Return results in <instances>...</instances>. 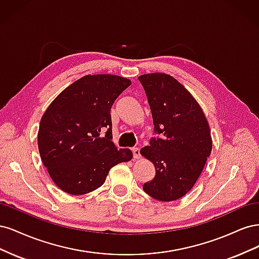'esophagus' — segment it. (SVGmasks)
Returning a JSON list of instances; mask_svg holds the SVG:
<instances>
[{"instance_id":"34e87169","label":"esophagus","mask_w":259,"mask_h":259,"mask_svg":"<svg viewBox=\"0 0 259 259\" xmlns=\"http://www.w3.org/2000/svg\"><path fill=\"white\" fill-rule=\"evenodd\" d=\"M133 155H134V159H139L140 158L139 148H133Z\"/></svg>"}]
</instances>
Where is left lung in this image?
I'll use <instances>...</instances> for the list:
<instances>
[{
    "instance_id": "8db88e82",
    "label": "left lung",
    "mask_w": 259,
    "mask_h": 259,
    "mask_svg": "<svg viewBox=\"0 0 259 259\" xmlns=\"http://www.w3.org/2000/svg\"><path fill=\"white\" fill-rule=\"evenodd\" d=\"M146 92L154 131L140 154L153 163L155 176L144 184V191L155 200L170 202L183 198L197 183L213 142L206 116L183 84L166 73L138 76Z\"/></svg>"
}]
</instances>
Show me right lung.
Wrapping results in <instances>:
<instances>
[{"mask_svg": "<svg viewBox=\"0 0 259 259\" xmlns=\"http://www.w3.org/2000/svg\"><path fill=\"white\" fill-rule=\"evenodd\" d=\"M131 83L114 74L84 75L45 110L37 133L38 151L62 191L81 195L96 190L111 167L132 160L130 149L117 150L111 142L110 114L114 100Z\"/></svg>", "mask_w": 259, "mask_h": 259, "instance_id": "obj_1", "label": "right lung"}]
</instances>
